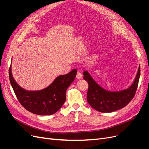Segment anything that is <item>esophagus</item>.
Here are the masks:
<instances>
[{"label":"esophagus","mask_w":149,"mask_h":149,"mask_svg":"<svg viewBox=\"0 0 149 149\" xmlns=\"http://www.w3.org/2000/svg\"><path fill=\"white\" fill-rule=\"evenodd\" d=\"M82 74L80 73V72H79V71H78L77 72V74H76V78H77V79H81V78H82Z\"/></svg>","instance_id":"esophagus-1"}]
</instances>
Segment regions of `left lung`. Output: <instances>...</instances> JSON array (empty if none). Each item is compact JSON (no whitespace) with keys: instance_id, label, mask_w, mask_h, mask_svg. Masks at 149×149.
<instances>
[{"instance_id":"left-lung-1","label":"left lung","mask_w":149,"mask_h":149,"mask_svg":"<svg viewBox=\"0 0 149 149\" xmlns=\"http://www.w3.org/2000/svg\"><path fill=\"white\" fill-rule=\"evenodd\" d=\"M141 74L139 68L133 83L127 89L120 91H109L101 87L87 71L83 72L84 79L88 83L87 101L94 109L101 112H111L127 106L136 94Z\"/></svg>"}]
</instances>
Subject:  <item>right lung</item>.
<instances>
[{
    "label": "right lung",
    "instance_id": "obj_1",
    "mask_svg": "<svg viewBox=\"0 0 149 149\" xmlns=\"http://www.w3.org/2000/svg\"><path fill=\"white\" fill-rule=\"evenodd\" d=\"M9 79L18 100L25 109L31 113L47 116L55 114L66 101V91L76 77L77 70L60 75L46 88L40 91H27L18 84L9 68Z\"/></svg>",
    "mask_w": 149,
    "mask_h": 149
}]
</instances>
